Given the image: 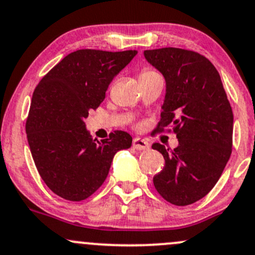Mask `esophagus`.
Returning <instances> with one entry per match:
<instances>
[{
    "instance_id": "34e87169",
    "label": "esophagus",
    "mask_w": 255,
    "mask_h": 255,
    "mask_svg": "<svg viewBox=\"0 0 255 255\" xmlns=\"http://www.w3.org/2000/svg\"><path fill=\"white\" fill-rule=\"evenodd\" d=\"M133 148L135 150H146L149 149V143L146 140H144V139H140V138H134L133 139V143H132Z\"/></svg>"
}]
</instances>
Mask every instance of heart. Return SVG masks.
Here are the masks:
<instances>
[{"instance_id": "obj_1", "label": "heart", "mask_w": 255, "mask_h": 255, "mask_svg": "<svg viewBox=\"0 0 255 255\" xmlns=\"http://www.w3.org/2000/svg\"><path fill=\"white\" fill-rule=\"evenodd\" d=\"M155 74H157L156 72L150 71V69H143V71L140 72V76H139V78H146V77L155 76Z\"/></svg>"}]
</instances>
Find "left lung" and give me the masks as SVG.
Masks as SVG:
<instances>
[{
	"label": "left lung",
	"mask_w": 255,
	"mask_h": 255,
	"mask_svg": "<svg viewBox=\"0 0 255 255\" xmlns=\"http://www.w3.org/2000/svg\"><path fill=\"white\" fill-rule=\"evenodd\" d=\"M149 63L166 80L157 133L172 128L178 146L154 143L165 166L154 176L157 193L171 204L191 205L219 181L232 152L234 114L218 69L195 51L162 47L145 50Z\"/></svg>",
	"instance_id": "left-lung-1"
}]
</instances>
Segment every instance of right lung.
Returning a JSON list of instances; mask_svg holds the SVG:
<instances>
[{"instance_id":"obj_1","label":"right lung","mask_w":255,"mask_h":255,"mask_svg":"<svg viewBox=\"0 0 255 255\" xmlns=\"http://www.w3.org/2000/svg\"><path fill=\"white\" fill-rule=\"evenodd\" d=\"M138 53L77 50L53 67L36 85L25 122L31 156L40 177L58 197L82 202L105 182L119 150L132 136L114 130L99 141L84 119L105 99L112 79Z\"/></svg>"}]
</instances>
